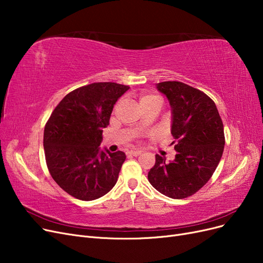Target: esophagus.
Returning a JSON list of instances; mask_svg holds the SVG:
<instances>
[{
	"instance_id": "obj_1",
	"label": "esophagus",
	"mask_w": 263,
	"mask_h": 263,
	"mask_svg": "<svg viewBox=\"0 0 263 263\" xmlns=\"http://www.w3.org/2000/svg\"><path fill=\"white\" fill-rule=\"evenodd\" d=\"M127 155L133 156V157H138L139 155H141V151L140 150H129V151H127Z\"/></svg>"
}]
</instances>
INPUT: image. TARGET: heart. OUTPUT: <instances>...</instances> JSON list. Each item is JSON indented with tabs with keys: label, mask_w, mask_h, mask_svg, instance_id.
I'll return each mask as SVG.
<instances>
[{
	"label": "heart",
	"mask_w": 263,
	"mask_h": 263,
	"mask_svg": "<svg viewBox=\"0 0 263 263\" xmlns=\"http://www.w3.org/2000/svg\"><path fill=\"white\" fill-rule=\"evenodd\" d=\"M156 100H159V98L157 97V95L151 94V93H141L140 97H139V102H140L141 106L149 104V103L154 102Z\"/></svg>",
	"instance_id": "heart-1"
}]
</instances>
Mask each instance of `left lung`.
<instances>
[{
	"mask_svg": "<svg viewBox=\"0 0 263 263\" xmlns=\"http://www.w3.org/2000/svg\"><path fill=\"white\" fill-rule=\"evenodd\" d=\"M156 87L169 101L177 155L169 162L156 155L148 180L161 194L180 200L197 192L216 170L225 146L224 126L215 103L202 91L178 81Z\"/></svg>",
	"mask_w": 263,
	"mask_h": 263,
	"instance_id": "left-lung-1",
	"label": "left lung"
}]
</instances>
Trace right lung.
<instances>
[{
    "mask_svg": "<svg viewBox=\"0 0 263 263\" xmlns=\"http://www.w3.org/2000/svg\"><path fill=\"white\" fill-rule=\"evenodd\" d=\"M128 85L99 82L70 92L53 109L44 132L46 162L68 194L93 201L116 184L126 155L100 145L117 100Z\"/></svg>",
    "mask_w": 263,
    "mask_h": 263,
    "instance_id": "1",
    "label": "right lung"
}]
</instances>
